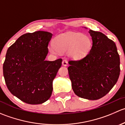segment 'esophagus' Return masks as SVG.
<instances>
[{"instance_id":"34e87169","label":"esophagus","mask_w":125,"mask_h":125,"mask_svg":"<svg viewBox=\"0 0 125 125\" xmlns=\"http://www.w3.org/2000/svg\"><path fill=\"white\" fill-rule=\"evenodd\" d=\"M68 64V61L66 60H63L62 61V65H63V66H67Z\"/></svg>"}]
</instances>
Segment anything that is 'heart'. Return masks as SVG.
Returning a JSON list of instances; mask_svg holds the SVG:
<instances>
[{"label":"heart","instance_id":"1","mask_svg":"<svg viewBox=\"0 0 125 125\" xmlns=\"http://www.w3.org/2000/svg\"><path fill=\"white\" fill-rule=\"evenodd\" d=\"M91 46V42L88 36L81 34H68L56 37L54 45H51L50 50L54 54L69 51L71 56L81 58L88 53Z\"/></svg>","mask_w":125,"mask_h":125}]
</instances>
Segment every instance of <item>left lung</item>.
Returning <instances> with one entry per match:
<instances>
[{
  "label": "left lung",
  "instance_id": "obj_1",
  "mask_svg": "<svg viewBox=\"0 0 125 125\" xmlns=\"http://www.w3.org/2000/svg\"><path fill=\"white\" fill-rule=\"evenodd\" d=\"M90 51L79 60H70L68 68L72 88L77 96L98 100L106 95L119 77L120 57L115 43L102 32L90 30Z\"/></svg>",
  "mask_w": 125,
  "mask_h": 125
}]
</instances>
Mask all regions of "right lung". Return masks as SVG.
Instances as JSON below:
<instances>
[{
  "instance_id": "right-lung-1",
  "label": "right lung",
  "mask_w": 125,
  "mask_h": 125,
  "mask_svg": "<svg viewBox=\"0 0 125 125\" xmlns=\"http://www.w3.org/2000/svg\"><path fill=\"white\" fill-rule=\"evenodd\" d=\"M52 34L46 31L26 33L8 48L3 73L11 93L31 104L44 103L52 92V81L62 59L45 60Z\"/></svg>"
}]
</instances>
